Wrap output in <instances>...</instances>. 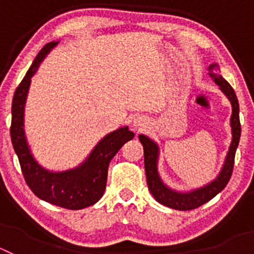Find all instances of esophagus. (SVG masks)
<instances>
[{
  "instance_id": "34e87169",
  "label": "esophagus",
  "mask_w": 254,
  "mask_h": 254,
  "mask_svg": "<svg viewBox=\"0 0 254 254\" xmlns=\"http://www.w3.org/2000/svg\"><path fill=\"white\" fill-rule=\"evenodd\" d=\"M145 125H146V120H145L143 117H136L133 120L134 128H142Z\"/></svg>"
}]
</instances>
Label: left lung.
<instances>
[{
	"label": "left lung",
	"mask_w": 254,
	"mask_h": 254,
	"mask_svg": "<svg viewBox=\"0 0 254 254\" xmlns=\"http://www.w3.org/2000/svg\"><path fill=\"white\" fill-rule=\"evenodd\" d=\"M215 68H217L216 64H210V67H208L210 73L208 75L214 78V81L220 86V90L228 96V99L232 103L233 113L232 117H230V126H232L233 138L228 154H226L223 168L220 170L219 176L214 181H211L208 185L203 186V187L190 190V192H178V190H172V188L164 185L158 173V145L152 140H150L147 136H145V134H140L138 136V138H140L141 143H142L143 146V155H145L143 159H145V172H146L147 187H149L150 192L154 196V198L159 203H161L164 206H168L170 208H174V210L187 211L202 206L203 203L208 202L211 198H214L217 193H220L226 187L228 182L230 181V177H232L233 167H234L235 151H237V147L239 145L242 131L241 121H239V103H238L234 89L230 86V84L226 81L223 76L212 72Z\"/></svg>",
	"instance_id": "obj_1"
}]
</instances>
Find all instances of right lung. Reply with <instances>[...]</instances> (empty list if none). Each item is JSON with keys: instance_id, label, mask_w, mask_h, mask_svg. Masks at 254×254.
I'll use <instances>...</instances> for the list:
<instances>
[{"instance_id": "obj_1", "label": "right lung", "mask_w": 254, "mask_h": 254, "mask_svg": "<svg viewBox=\"0 0 254 254\" xmlns=\"http://www.w3.org/2000/svg\"><path fill=\"white\" fill-rule=\"evenodd\" d=\"M57 44L58 42H51L40 49L13 94L10 134L22 176L33 193L52 205L68 210H80L94 205L102 198L107 186L109 163L118 150L133 138L134 133L129 131L128 127H121L108 133L98 142L85 161L73 169L51 172L38 164L25 137L24 109L31 77L35 75L42 61Z\"/></svg>"}]
</instances>
